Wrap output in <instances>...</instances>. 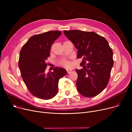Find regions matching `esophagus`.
I'll list each match as a JSON object with an SVG mask.
<instances>
[{
    "label": "esophagus",
    "mask_w": 132,
    "mask_h": 132,
    "mask_svg": "<svg viewBox=\"0 0 132 132\" xmlns=\"http://www.w3.org/2000/svg\"><path fill=\"white\" fill-rule=\"evenodd\" d=\"M66 71H67V73H70V72H71V71H72V69H70V68H67V70H66Z\"/></svg>",
    "instance_id": "34e87169"
}]
</instances>
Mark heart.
I'll return each instance as SVG.
<instances>
[{"mask_svg":"<svg viewBox=\"0 0 132 132\" xmlns=\"http://www.w3.org/2000/svg\"><path fill=\"white\" fill-rule=\"evenodd\" d=\"M62 64H63L64 65L67 66L70 65V62H69V61H67V60H64L63 61H62Z\"/></svg>","mask_w":132,"mask_h":132,"instance_id":"heart-1","label":"heart"}]
</instances>
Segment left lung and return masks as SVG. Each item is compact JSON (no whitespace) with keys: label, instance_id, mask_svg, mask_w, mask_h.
Instances as JSON below:
<instances>
[{"label":"left lung","instance_id":"8db88e82","mask_svg":"<svg viewBox=\"0 0 132 132\" xmlns=\"http://www.w3.org/2000/svg\"><path fill=\"white\" fill-rule=\"evenodd\" d=\"M64 32L77 48V58L82 59L83 68L76 70L77 90L86 97L98 95L110 78L113 66L112 48L104 37L95 32L72 30Z\"/></svg>","mask_w":132,"mask_h":132}]
</instances>
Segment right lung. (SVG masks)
I'll return each mask as SVG.
<instances>
[{
	"label": "right lung",
	"instance_id": "right-lung-1",
	"mask_svg": "<svg viewBox=\"0 0 132 132\" xmlns=\"http://www.w3.org/2000/svg\"><path fill=\"white\" fill-rule=\"evenodd\" d=\"M61 34L49 31L31 36L20 51L19 67L24 84L36 97L49 100L57 95L58 82L67 74L64 68L55 67L46 73V61L50 56L52 44Z\"/></svg>",
	"mask_w": 132,
	"mask_h": 132
}]
</instances>
